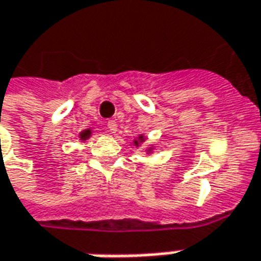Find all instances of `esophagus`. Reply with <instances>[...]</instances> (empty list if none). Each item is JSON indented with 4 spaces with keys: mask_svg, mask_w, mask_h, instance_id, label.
I'll list each match as a JSON object with an SVG mask.
<instances>
[{
    "mask_svg": "<svg viewBox=\"0 0 261 261\" xmlns=\"http://www.w3.org/2000/svg\"><path fill=\"white\" fill-rule=\"evenodd\" d=\"M106 127H108V130L112 132V134H116V130H118V123H116V120H108V123H106Z\"/></svg>",
    "mask_w": 261,
    "mask_h": 261,
    "instance_id": "34e87169",
    "label": "esophagus"
}]
</instances>
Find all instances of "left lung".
Returning <instances> with one entry per match:
<instances>
[{
  "mask_svg": "<svg viewBox=\"0 0 261 261\" xmlns=\"http://www.w3.org/2000/svg\"><path fill=\"white\" fill-rule=\"evenodd\" d=\"M139 139H142V136H139ZM135 143H138V142H135Z\"/></svg>",
  "mask_w": 261,
  "mask_h": 261,
  "instance_id": "obj_1",
  "label": "left lung"
}]
</instances>
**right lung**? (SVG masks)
<instances>
[{
  "mask_svg": "<svg viewBox=\"0 0 261 261\" xmlns=\"http://www.w3.org/2000/svg\"><path fill=\"white\" fill-rule=\"evenodd\" d=\"M89 135H90V130H85L83 134L80 135V138H82V139H85V138H87Z\"/></svg>",
  "mask_w": 261,
  "mask_h": 261,
  "instance_id": "1",
  "label": "right lung"
}]
</instances>
